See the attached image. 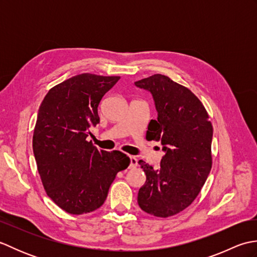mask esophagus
I'll return each instance as SVG.
<instances>
[{"label":"esophagus","instance_id":"obj_1","mask_svg":"<svg viewBox=\"0 0 257 257\" xmlns=\"http://www.w3.org/2000/svg\"><path fill=\"white\" fill-rule=\"evenodd\" d=\"M138 166V160L136 157L130 156V165H129V169H134Z\"/></svg>","mask_w":257,"mask_h":257}]
</instances>
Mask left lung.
Instances as JSON below:
<instances>
[{
    "instance_id": "left-lung-1",
    "label": "left lung",
    "mask_w": 257,
    "mask_h": 257,
    "mask_svg": "<svg viewBox=\"0 0 257 257\" xmlns=\"http://www.w3.org/2000/svg\"><path fill=\"white\" fill-rule=\"evenodd\" d=\"M135 85L154 97L158 119L149 122L146 138L161 141L165 151L159 170L139 160L147 179L138 204L154 216L176 215L195 200L211 171L209 113L192 91L168 76L156 74Z\"/></svg>"
}]
</instances>
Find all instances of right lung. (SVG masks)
<instances>
[{"label": "right lung", "instance_id": "obj_1", "mask_svg": "<svg viewBox=\"0 0 257 257\" xmlns=\"http://www.w3.org/2000/svg\"><path fill=\"white\" fill-rule=\"evenodd\" d=\"M119 76L76 75L54 86L42 101L33 134L37 170L46 194L70 214H85L105 202L110 184L130 159L99 150L86 138L99 123L98 106Z\"/></svg>", "mask_w": 257, "mask_h": 257}]
</instances>
